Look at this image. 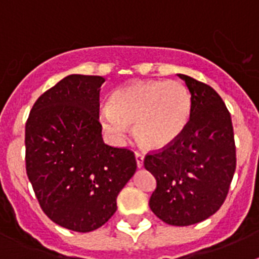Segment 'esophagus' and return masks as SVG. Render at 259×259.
<instances>
[{
    "mask_svg": "<svg viewBox=\"0 0 259 259\" xmlns=\"http://www.w3.org/2000/svg\"><path fill=\"white\" fill-rule=\"evenodd\" d=\"M135 157H136V164L139 168H141V167L144 166V154L140 152H136L135 153Z\"/></svg>",
    "mask_w": 259,
    "mask_h": 259,
    "instance_id": "34e87169",
    "label": "esophagus"
}]
</instances>
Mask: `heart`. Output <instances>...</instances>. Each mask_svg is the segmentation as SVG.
Masks as SVG:
<instances>
[{"instance_id":"1","label":"heart","mask_w":259,"mask_h":259,"mask_svg":"<svg viewBox=\"0 0 259 259\" xmlns=\"http://www.w3.org/2000/svg\"><path fill=\"white\" fill-rule=\"evenodd\" d=\"M191 115L192 96L183 83L137 81L111 95L100 123L116 143L124 140L127 125H135V136L144 148L163 149L182 136Z\"/></svg>"}]
</instances>
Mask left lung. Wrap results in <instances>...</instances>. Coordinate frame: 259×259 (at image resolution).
<instances>
[{"label":"left lung","instance_id":"1","mask_svg":"<svg viewBox=\"0 0 259 259\" xmlns=\"http://www.w3.org/2000/svg\"><path fill=\"white\" fill-rule=\"evenodd\" d=\"M178 76L191 92V120L175 143L146 154L144 166L157 180L152 211L171 226H191L223 205L236 168V146L221 96L193 77Z\"/></svg>","mask_w":259,"mask_h":259}]
</instances>
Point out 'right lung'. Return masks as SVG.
<instances>
[{"instance_id": "add662e5", "label": "right lung", "mask_w": 259, "mask_h": 259, "mask_svg": "<svg viewBox=\"0 0 259 259\" xmlns=\"http://www.w3.org/2000/svg\"><path fill=\"white\" fill-rule=\"evenodd\" d=\"M104 81L68 75L37 98L26 123V170L38 203L54 223L75 232L104 226L136 171L134 152L102 140Z\"/></svg>"}]
</instances>
